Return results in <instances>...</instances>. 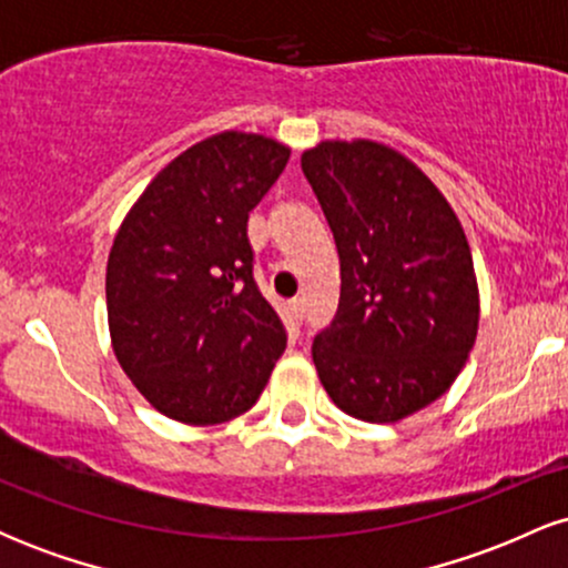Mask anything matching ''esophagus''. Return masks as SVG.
Wrapping results in <instances>:
<instances>
[{"label":"esophagus","mask_w":568,"mask_h":568,"mask_svg":"<svg viewBox=\"0 0 568 568\" xmlns=\"http://www.w3.org/2000/svg\"><path fill=\"white\" fill-rule=\"evenodd\" d=\"M288 310H291L293 321H296V323L304 321V302H302V298H293V302L288 304Z\"/></svg>","instance_id":"1"}]
</instances>
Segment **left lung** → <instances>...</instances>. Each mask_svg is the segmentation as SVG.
<instances>
[{
    "label": "left lung",
    "instance_id": "left-lung-1",
    "mask_svg": "<svg viewBox=\"0 0 568 568\" xmlns=\"http://www.w3.org/2000/svg\"><path fill=\"white\" fill-rule=\"evenodd\" d=\"M302 171L334 232L342 293L312 361L344 414L395 425L452 387L478 336L473 253L454 207L387 143L321 141Z\"/></svg>",
    "mask_w": 568,
    "mask_h": 568
}]
</instances>
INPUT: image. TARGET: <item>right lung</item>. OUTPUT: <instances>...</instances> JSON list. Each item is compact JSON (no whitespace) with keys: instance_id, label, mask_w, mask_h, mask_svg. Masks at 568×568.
<instances>
[{"instance_id":"obj_1","label":"right lung","mask_w":568,"mask_h":568,"mask_svg":"<svg viewBox=\"0 0 568 568\" xmlns=\"http://www.w3.org/2000/svg\"><path fill=\"white\" fill-rule=\"evenodd\" d=\"M291 149L224 130L168 162L133 202L106 264L112 349L168 419L207 427L245 414L285 349L253 280L247 213Z\"/></svg>"}]
</instances>
